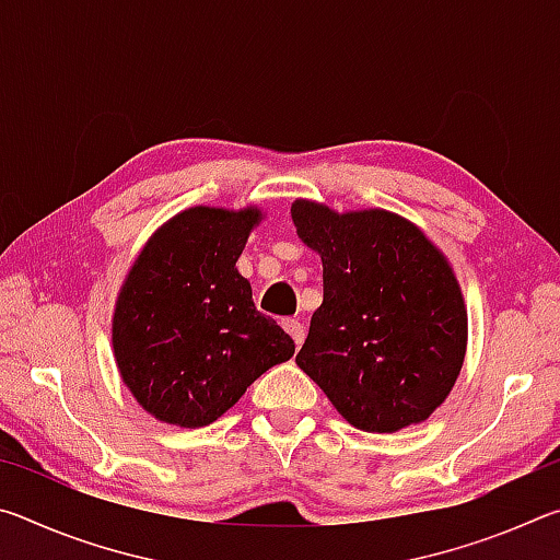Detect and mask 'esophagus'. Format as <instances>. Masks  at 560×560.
<instances>
[{
  "label": "esophagus",
  "mask_w": 560,
  "mask_h": 560,
  "mask_svg": "<svg viewBox=\"0 0 560 560\" xmlns=\"http://www.w3.org/2000/svg\"><path fill=\"white\" fill-rule=\"evenodd\" d=\"M281 326H283V330H287V334L293 338V343H296V346L303 343V338H306V328H303L301 320H296V318H283Z\"/></svg>",
  "instance_id": "obj_1"
}]
</instances>
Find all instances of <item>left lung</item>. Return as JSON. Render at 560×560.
Wrapping results in <instances>:
<instances>
[{
    "label": "left lung",
    "instance_id": "left-lung-1",
    "mask_svg": "<svg viewBox=\"0 0 560 560\" xmlns=\"http://www.w3.org/2000/svg\"><path fill=\"white\" fill-rule=\"evenodd\" d=\"M301 242L324 261V303L296 363L358 430L424 422L450 395L467 350V308L450 261L385 210L338 214L296 200Z\"/></svg>",
    "mask_w": 560,
    "mask_h": 560
}]
</instances>
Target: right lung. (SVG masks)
<instances>
[{
    "label": "right lung",
    "mask_w": 560,
    "mask_h": 560,
    "mask_svg": "<svg viewBox=\"0 0 560 560\" xmlns=\"http://www.w3.org/2000/svg\"><path fill=\"white\" fill-rule=\"evenodd\" d=\"M257 207H192L150 236L113 314V355L132 397L160 422L205 428L261 373L293 355V340L252 301L236 259Z\"/></svg>",
    "instance_id": "right-lung-1"
}]
</instances>
